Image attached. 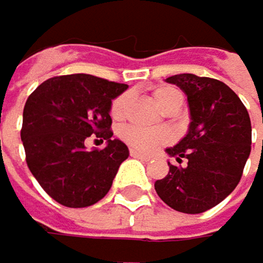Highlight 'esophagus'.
<instances>
[{
    "label": "esophagus",
    "mask_w": 263,
    "mask_h": 263,
    "mask_svg": "<svg viewBox=\"0 0 263 263\" xmlns=\"http://www.w3.org/2000/svg\"><path fill=\"white\" fill-rule=\"evenodd\" d=\"M130 156L137 158V159H142V161H149L151 159L148 155H143V153H140V151H137V149H130Z\"/></svg>",
    "instance_id": "obj_1"
}]
</instances>
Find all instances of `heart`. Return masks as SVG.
<instances>
[{
    "label": "heart",
    "instance_id": "1",
    "mask_svg": "<svg viewBox=\"0 0 263 263\" xmlns=\"http://www.w3.org/2000/svg\"><path fill=\"white\" fill-rule=\"evenodd\" d=\"M153 98L158 104V107L162 112L168 114L172 110H178L183 104V96L174 86H158L153 91ZM130 95L123 93L120 95L110 107V114L115 120L124 118L127 112V105H129ZM120 137L129 145L143 153H151L155 151L158 146L165 145L170 142V134L167 130L162 129H146L140 126H124L120 130Z\"/></svg>",
    "mask_w": 263,
    "mask_h": 263
}]
</instances>
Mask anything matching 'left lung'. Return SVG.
Instances as JSON below:
<instances>
[{"mask_svg": "<svg viewBox=\"0 0 263 263\" xmlns=\"http://www.w3.org/2000/svg\"><path fill=\"white\" fill-rule=\"evenodd\" d=\"M187 98L189 127L186 136L165 148L168 175L155 183L158 196L181 213L197 215L221 203L241 178L251 153V120L232 89L210 77L178 74L165 79Z\"/></svg>", "mask_w": 263, "mask_h": 263, "instance_id": "8db88e82", "label": "left lung"}]
</instances>
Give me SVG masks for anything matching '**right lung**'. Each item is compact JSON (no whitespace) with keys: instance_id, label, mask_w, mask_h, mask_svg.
I'll list each match as a JSON object with an SVG mask.
<instances>
[{"instance_id":"add662e5","label":"right lung","mask_w":263,"mask_h":263,"mask_svg":"<svg viewBox=\"0 0 263 263\" xmlns=\"http://www.w3.org/2000/svg\"><path fill=\"white\" fill-rule=\"evenodd\" d=\"M124 83L88 74L48 79L29 95L23 108L22 142L26 164L45 193L69 208L95 205L112 187L126 143L112 139V101ZM96 134L105 148L88 152L84 140Z\"/></svg>"}]
</instances>
